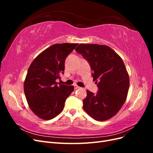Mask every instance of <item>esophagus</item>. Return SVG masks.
<instances>
[{
	"instance_id": "esophagus-1",
	"label": "esophagus",
	"mask_w": 153,
	"mask_h": 153,
	"mask_svg": "<svg viewBox=\"0 0 153 153\" xmlns=\"http://www.w3.org/2000/svg\"><path fill=\"white\" fill-rule=\"evenodd\" d=\"M74 87H75V89H80V88L79 86H78L76 85H75Z\"/></svg>"
}]
</instances>
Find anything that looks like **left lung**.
I'll use <instances>...</instances> for the list:
<instances>
[{
    "label": "left lung",
    "instance_id": "1",
    "mask_svg": "<svg viewBox=\"0 0 153 153\" xmlns=\"http://www.w3.org/2000/svg\"><path fill=\"white\" fill-rule=\"evenodd\" d=\"M75 51L89 62L99 89L96 94L87 90L84 110L96 121L111 119L121 108L128 93L129 78L123 59L103 45L80 44Z\"/></svg>",
    "mask_w": 153,
    "mask_h": 153
}]
</instances>
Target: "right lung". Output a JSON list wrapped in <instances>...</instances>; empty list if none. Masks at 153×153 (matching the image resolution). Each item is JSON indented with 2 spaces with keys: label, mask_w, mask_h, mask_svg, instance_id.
Here are the masks:
<instances>
[{
  "label": "right lung",
  "mask_w": 153,
  "mask_h": 153,
  "mask_svg": "<svg viewBox=\"0 0 153 153\" xmlns=\"http://www.w3.org/2000/svg\"><path fill=\"white\" fill-rule=\"evenodd\" d=\"M78 45L55 44L43 51L32 62L24 81V89L29 108L35 115L50 120L61 113L73 85L58 84L64 71L68 55Z\"/></svg>",
  "instance_id": "add662e5"
}]
</instances>
